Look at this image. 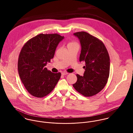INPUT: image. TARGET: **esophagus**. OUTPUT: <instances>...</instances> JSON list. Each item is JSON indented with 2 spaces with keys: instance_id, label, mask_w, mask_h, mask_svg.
<instances>
[{
  "instance_id": "esophagus-1",
  "label": "esophagus",
  "mask_w": 133,
  "mask_h": 133,
  "mask_svg": "<svg viewBox=\"0 0 133 133\" xmlns=\"http://www.w3.org/2000/svg\"><path fill=\"white\" fill-rule=\"evenodd\" d=\"M69 74V73L66 72H63L61 73V75H67V74Z\"/></svg>"
}]
</instances>
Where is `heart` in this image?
Here are the masks:
<instances>
[{"instance_id":"b5f03b06","label":"heart","mask_w":133,"mask_h":133,"mask_svg":"<svg viewBox=\"0 0 133 133\" xmlns=\"http://www.w3.org/2000/svg\"><path fill=\"white\" fill-rule=\"evenodd\" d=\"M73 45H77V44L76 43V42H71L69 43L68 44V46H73Z\"/></svg>"}]
</instances>
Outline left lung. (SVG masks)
Returning <instances> with one entry per match:
<instances>
[{
	"label": "left lung",
	"instance_id": "obj_1",
	"mask_svg": "<svg viewBox=\"0 0 133 133\" xmlns=\"http://www.w3.org/2000/svg\"><path fill=\"white\" fill-rule=\"evenodd\" d=\"M79 39L81 50L79 61H84L83 76L77 74V80L73 84L76 91L85 97L100 92L106 85L110 74V60L104 43L85 32L74 34Z\"/></svg>",
	"mask_w": 133,
	"mask_h": 133
}]
</instances>
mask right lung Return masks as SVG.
<instances>
[{
  "instance_id": "1",
  "label": "right lung",
  "mask_w": 133,
  "mask_h": 133,
  "mask_svg": "<svg viewBox=\"0 0 133 133\" xmlns=\"http://www.w3.org/2000/svg\"><path fill=\"white\" fill-rule=\"evenodd\" d=\"M64 38L58 34H40L28 40L19 54L18 71L20 79L31 95L42 98L50 94L61 73H54L45 67L55 54L58 44Z\"/></svg>"
}]
</instances>
